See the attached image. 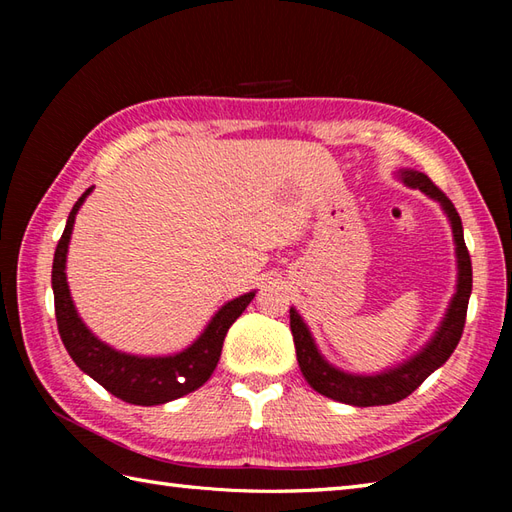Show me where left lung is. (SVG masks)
<instances>
[{
  "label": "left lung",
  "mask_w": 512,
  "mask_h": 512,
  "mask_svg": "<svg viewBox=\"0 0 512 512\" xmlns=\"http://www.w3.org/2000/svg\"><path fill=\"white\" fill-rule=\"evenodd\" d=\"M398 178L411 189H420L431 200H436L444 215L449 217L451 231H453V244H455V259H458V284H455V295L444 314L438 330L433 332L427 345L422 350L409 356L407 361L398 363L396 367L383 369L378 374H352L343 372L341 367H334L328 358H325L306 321L301 314L290 308V330L292 339H295L297 361L301 367L303 378L308 385L319 391L321 396H328L332 400L345 402L352 407H378V405H391L407 398L411 391H416L424 380H427L438 367L449 361L455 347L460 343V336L466 321V308H469L471 288H473V270H471V257L464 244V231L462 220L458 211H455L453 202L444 195L436 184H433L424 173L416 169H400Z\"/></svg>",
  "instance_id": "8db88e82"
}]
</instances>
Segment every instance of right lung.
<instances>
[{
    "mask_svg": "<svg viewBox=\"0 0 512 512\" xmlns=\"http://www.w3.org/2000/svg\"><path fill=\"white\" fill-rule=\"evenodd\" d=\"M92 189L94 187L85 191L79 202L72 206L68 222H65V231L59 239L57 250H54L52 292L61 341L81 372L94 378L96 383L103 385L116 398L140 407L165 405L169 400L191 394V391L202 387L211 378L217 361H220L224 336L239 314L246 310L248 303L253 301L255 290L224 303L213 314L211 321L206 323L198 339L189 347H184L182 352L167 356H138L114 350L112 345L101 341L83 323L70 295L68 277H65L74 217Z\"/></svg>",
    "mask_w": 512,
    "mask_h": 512,
    "instance_id": "right-lung-1",
    "label": "right lung"
}]
</instances>
